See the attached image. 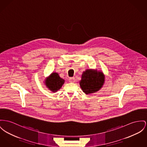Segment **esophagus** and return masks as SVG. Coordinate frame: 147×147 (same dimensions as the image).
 <instances>
[{"label": "esophagus", "instance_id": "1", "mask_svg": "<svg viewBox=\"0 0 147 147\" xmlns=\"http://www.w3.org/2000/svg\"><path fill=\"white\" fill-rule=\"evenodd\" d=\"M69 81L70 82L74 83V82H75V79L74 78H69Z\"/></svg>", "mask_w": 147, "mask_h": 147}]
</instances>
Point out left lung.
<instances>
[{"label":"left lung","instance_id":"8db88e82","mask_svg":"<svg viewBox=\"0 0 147 147\" xmlns=\"http://www.w3.org/2000/svg\"><path fill=\"white\" fill-rule=\"evenodd\" d=\"M104 83V76L101 72L86 69L83 72L80 85L83 91L86 94L94 93L99 90Z\"/></svg>","mask_w":147,"mask_h":147}]
</instances>
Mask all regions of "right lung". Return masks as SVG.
<instances>
[{
  "label": "right lung",
  "instance_id": "obj_1",
  "mask_svg": "<svg viewBox=\"0 0 147 147\" xmlns=\"http://www.w3.org/2000/svg\"><path fill=\"white\" fill-rule=\"evenodd\" d=\"M65 80L60 78L57 73H52L49 78L46 80V84L47 88L52 92H56L62 87Z\"/></svg>",
  "mask_w": 147,
  "mask_h": 147
}]
</instances>
